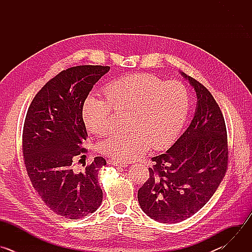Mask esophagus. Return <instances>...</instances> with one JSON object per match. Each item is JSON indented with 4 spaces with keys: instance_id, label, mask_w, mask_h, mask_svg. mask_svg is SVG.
I'll use <instances>...</instances> for the list:
<instances>
[{
    "instance_id": "1",
    "label": "esophagus",
    "mask_w": 252,
    "mask_h": 252,
    "mask_svg": "<svg viewBox=\"0 0 252 252\" xmlns=\"http://www.w3.org/2000/svg\"><path fill=\"white\" fill-rule=\"evenodd\" d=\"M107 163H109L110 165H114V166H122V167L127 166L126 162H123V161H119V160H115V159H109L107 160Z\"/></svg>"
}]
</instances>
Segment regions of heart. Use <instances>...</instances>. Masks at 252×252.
<instances>
[{
	"label": "heart",
	"instance_id": "obj_1",
	"mask_svg": "<svg viewBox=\"0 0 252 252\" xmlns=\"http://www.w3.org/2000/svg\"><path fill=\"white\" fill-rule=\"evenodd\" d=\"M104 96L89 95L83 105V120L94 134L111 128L112 106L129 110L126 132H113L101 140L97 150L122 161H133L153 147L162 149L177 137L189 110L187 87L176 81L163 82L158 77L138 73L115 80L104 89Z\"/></svg>",
	"mask_w": 252,
	"mask_h": 252
}]
</instances>
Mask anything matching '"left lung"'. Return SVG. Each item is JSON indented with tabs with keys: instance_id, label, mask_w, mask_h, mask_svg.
<instances>
[{
	"instance_id": "left-lung-1",
	"label": "left lung",
	"mask_w": 252,
	"mask_h": 252,
	"mask_svg": "<svg viewBox=\"0 0 252 252\" xmlns=\"http://www.w3.org/2000/svg\"><path fill=\"white\" fill-rule=\"evenodd\" d=\"M179 74L196 94L193 119L164 154L153 158L150 178L137 192L142 211L161 223L181 222L202 208L221 183L228 160L226 127L218 102L200 83Z\"/></svg>"
}]
</instances>
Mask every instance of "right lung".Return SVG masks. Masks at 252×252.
<instances>
[{"instance_id":"1","label":"right lung","mask_w":252,"mask_h":252,"mask_svg":"<svg viewBox=\"0 0 252 252\" xmlns=\"http://www.w3.org/2000/svg\"><path fill=\"white\" fill-rule=\"evenodd\" d=\"M110 68L89 64L61 71L35 94L27 113L23 152L29 177L43 201L64 219H83L102 201L97 175L105 159L94 158L83 171L75 170L73 161L86 153L84 102Z\"/></svg>"}]
</instances>
